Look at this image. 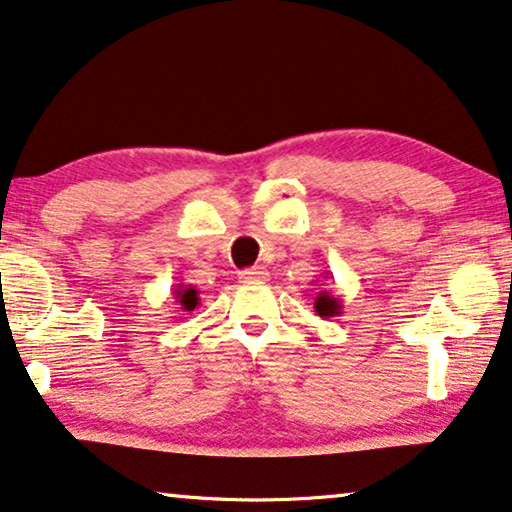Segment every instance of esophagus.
<instances>
[{"instance_id": "1", "label": "esophagus", "mask_w": 512, "mask_h": 512, "mask_svg": "<svg viewBox=\"0 0 512 512\" xmlns=\"http://www.w3.org/2000/svg\"><path fill=\"white\" fill-rule=\"evenodd\" d=\"M239 278L243 282H262V280H269V271H266L264 266H250V269H243L239 273Z\"/></svg>"}]
</instances>
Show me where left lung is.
<instances>
[{"mask_svg":"<svg viewBox=\"0 0 512 512\" xmlns=\"http://www.w3.org/2000/svg\"><path fill=\"white\" fill-rule=\"evenodd\" d=\"M315 312L324 319L342 315V301L335 299V296H331L329 292H319L315 299Z\"/></svg>","mask_w":512,"mask_h":512,"instance_id":"1","label":"left lung"}]
</instances>
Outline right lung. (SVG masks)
I'll list each match as a JSON object with an SVG mask.
<instances>
[{"label": "right lung", "mask_w": 512, "mask_h": 512, "mask_svg": "<svg viewBox=\"0 0 512 512\" xmlns=\"http://www.w3.org/2000/svg\"><path fill=\"white\" fill-rule=\"evenodd\" d=\"M174 299H177V303L181 305V310H195L197 303H200V292L193 285H183V282H179L177 289H174Z\"/></svg>", "instance_id": "obj_1"}]
</instances>
